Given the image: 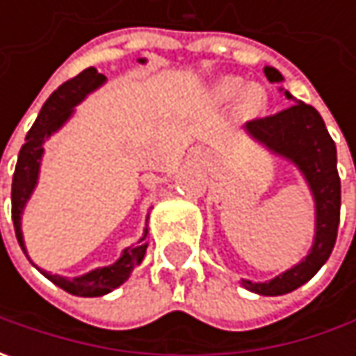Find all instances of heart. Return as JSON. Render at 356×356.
<instances>
[{"mask_svg": "<svg viewBox=\"0 0 356 356\" xmlns=\"http://www.w3.org/2000/svg\"><path fill=\"white\" fill-rule=\"evenodd\" d=\"M212 99L216 103H229L238 99V106L241 115L255 117L259 115L267 104V95L259 85H248L239 76H222L213 83Z\"/></svg>", "mask_w": 356, "mask_h": 356, "instance_id": "heart-1", "label": "heart"}]
</instances>
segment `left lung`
Instances as JSON below:
<instances>
[{
    "label": "left lung",
    "instance_id": "obj_1",
    "mask_svg": "<svg viewBox=\"0 0 356 356\" xmlns=\"http://www.w3.org/2000/svg\"><path fill=\"white\" fill-rule=\"evenodd\" d=\"M269 83H281L277 69H264ZM285 97H293L285 90ZM245 132L267 150L293 162L307 180L315 200V238L313 245L291 269L266 283L241 281L245 289L259 295H285L307 283L329 259L337 241L341 216V178L337 172V146L323 122L321 115L311 104L295 101L273 117L255 118L245 122Z\"/></svg>",
    "mask_w": 356,
    "mask_h": 356
}]
</instances>
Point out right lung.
Listing matches in <instances>:
<instances>
[{"label": "right lung", "mask_w": 356, "mask_h": 356, "mask_svg": "<svg viewBox=\"0 0 356 356\" xmlns=\"http://www.w3.org/2000/svg\"><path fill=\"white\" fill-rule=\"evenodd\" d=\"M138 61L144 63L146 59H138ZM104 81H106V76L101 75L95 67H89L83 73L69 79L67 83H63L61 87L45 101L39 117L25 136V144L21 146L13 182H11V218H13L17 241L25 253L27 250H25L23 232H21V213H23L25 204L31 198L37 180H39L43 144L51 138V134H55L71 118L76 104L81 103L89 92L99 89ZM146 234H148V229H144V236L136 241V245L127 248L113 266L97 267L81 277L69 280V277H61V275H51L41 269L39 271L49 281H53L57 287L65 289L67 293L79 295V297H101V295L111 293L113 289H117L118 285H122L130 277L132 269L140 266L146 248H148V243L144 241Z\"/></svg>", "instance_id": "obj_1"}]
</instances>
